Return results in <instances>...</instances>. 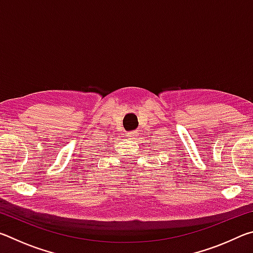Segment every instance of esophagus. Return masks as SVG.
<instances>
[{
    "label": "esophagus",
    "mask_w": 253,
    "mask_h": 253,
    "mask_svg": "<svg viewBox=\"0 0 253 253\" xmlns=\"http://www.w3.org/2000/svg\"><path fill=\"white\" fill-rule=\"evenodd\" d=\"M127 137L130 140H135V139H137V137H138V132H137V131H128Z\"/></svg>",
    "instance_id": "obj_1"
}]
</instances>
